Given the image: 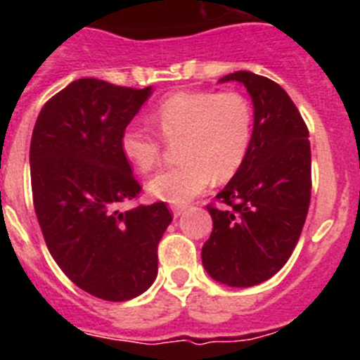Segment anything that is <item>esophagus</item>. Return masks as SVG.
I'll use <instances>...</instances> for the list:
<instances>
[{
    "label": "esophagus",
    "instance_id": "obj_1",
    "mask_svg": "<svg viewBox=\"0 0 360 360\" xmlns=\"http://www.w3.org/2000/svg\"><path fill=\"white\" fill-rule=\"evenodd\" d=\"M173 214H174V218H178V216H182L184 214V211H186V205H173Z\"/></svg>",
    "mask_w": 360,
    "mask_h": 360
}]
</instances>
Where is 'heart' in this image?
Segmentation results:
<instances>
[{"mask_svg":"<svg viewBox=\"0 0 360 360\" xmlns=\"http://www.w3.org/2000/svg\"><path fill=\"white\" fill-rule=\"evenodd\" d=\"M149 120L165 141L180 139L182 164L155 174L146 186L153 198L174 205L200 195L214 176L231 178L243 164L252 139V111L247 98L234 91H178L164 98ZM119 146L124 158L144 173L160 160V139L139 124L122 129Z\"/></svg>","mask_w":360,"mask_h":360,"instance_id":"1","label":"heart"}]
</instances>
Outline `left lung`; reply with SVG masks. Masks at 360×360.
Here are the masks:
<instances>
[{"label":"left lung","instance_id":"obj_1","mask_svg":"<svg viewBox=\"0 0 360 360\" xmlns=\"http://www.w3.org/2000/svg\"><path fill=\"white\" fill-rule=\"evenodd\" d=\"M232 81L252 98V139L240 169L216 195L231 207H207L212 232L202 263L214 281L247 288L272 278L301 236L310 205V142L281 86L243 70L218 82Z\"/></svg>","mask_w":360,"mask_h":360}]
</instances>
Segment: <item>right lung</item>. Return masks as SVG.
I'll return each mask as SVG.
<instances>
[{
	"instance_id": "obj_1",
	"label": "right lung",
	"mask_w": 360,
	"mask_h": 360,
	"mask_svg": "<svg viewBox=\"0 0 360 360\" xmlns=\"http://www.w3.org/2000/svg\"><path fill=\"white\" fill-rule=\"evenodd\" d=\"M151 94L77 79L44 104L32 131V195L46 247L79 288L106 301L151 287L173 219L164 202L117 211L141 193L120 133Z\"/></svg>"
}]
</instances>
